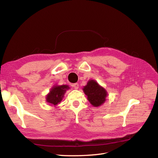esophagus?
I'll use <instances>...</instances> for the list:
<instances>
[{
  "label": "esophagus",
  "mask_w": 158,
  "mask_h": 158,
  "mask_svg": "<svg viewBox=\"0 0 158 158\" xmlns=\"http://www.w3.org/2000/svg\"><path fill=\"white\" fill-rule=\"evenodd\" d=\"M73 87L74 89H77L78 88V87H79V84H78V83H75V84H73Z\"/></svg>",
  "instance_id": "obj_1"
}]
</instances>
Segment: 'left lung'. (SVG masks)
<instances>
[{
	"instance_id": "1",
	"label": "left lung",
	"mask_w": 158,
	"mask_h": 158,
	"mask_svg": "<svg viewBox=\"0 0 158 158\" xmlns=\"http://www.w3.org/2000/svg\"><path fill=\"white\" fill-rule=\"evenodd\" d=\"M83 91L87 95L89 103L94 107H99L106 102L107 91L94 80H89L87 85L84 86Z\"/></svg>"
}]
</instances>
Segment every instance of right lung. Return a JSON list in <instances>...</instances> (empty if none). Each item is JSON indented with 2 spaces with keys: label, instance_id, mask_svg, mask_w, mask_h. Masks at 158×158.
<instances>
[{
  "label": "right lung",
  "instance_id": "right-lung-1",
  "mask_svg": "<svg viewBox=\"0 0 158 158\" xmlns=\"http://www.w3.org/2000/svg\"><path fill=\"white\" fill-rule=\"evenodd\" d=\"M70 88L67 85H54L50 90V92L47 95L46 100L51 106H56L64 98L66 91Z\"/></svg>",
  "mask_w": 158,
  "mask_h": 158
}]
</instances>
